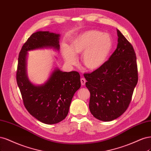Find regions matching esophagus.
<instances>
[{
  "mask_svg": "<svg viewBox=\"0 0 151 151\" xmlns=\"http://www.w3.org/2000/svg\"><path fill=\"white\" fill-rule=\"evenodd\" d=\"M80 81H81V85L84 86V85H85L86 80L84 78H81L80 79Z\"/></svg>",
  "mask_w": 151,
  "mask_h": 151,
  "instance_id": "esophagus-1",
  "label": "esophagus"
}]
</instances>
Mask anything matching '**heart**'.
<instances>
[{
  "label": "heart",
  "mask_w": 151,
  "mask_h": 151,
  "mask_svg": "<svg viewBox=\"0 0 151 151\" xmlns=\"http://www.w3.org/2000/svg\"><path fill=\"white\" fill-rule=\"evenodd\" d=\"M112 39L108 33L91 30L74 37L70 46L63 45L62 54L70 65L77 63L75 55H81V63L86 69L95 70L103 66L112 49Z\"/></svg>",
  "instance_id": "heart-1"
}]
</instances>
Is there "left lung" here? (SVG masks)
I'll return each instance as SVG.
<instances>
[{"label":"left lung","instance_id":"obj_1","mask_svg":"<svg viewBox=\"0 0 151 151\" xmlns=\"http://www.w3.org/2000/svg\"><path fill=\"white\" fill-rule=\"evenodd\" d=\"M117 46L109 60L91 73L84 75L90 92L89 109L95 117L109 122L127 110L138 81L135 52L116 29Z\"/></svg>","mask_w":151,"mask_h":151}]
</instances>
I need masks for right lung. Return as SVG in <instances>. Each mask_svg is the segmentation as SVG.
I'll use <instances>...</instances> for the list:
<instances>
[{
    "label": "right lung",
    "mask_w": 151,
    "mask_h": 151,
    "mask_svg": "<svg viewBox=\"0 0 151 151\" xmlns=\"http://www.w3.org/2000/svg\"><path fill=\"white\" fill-rule=\"evenodd\" d=\"M60 34L37 31L29 37L19 52L16 80L24 106L34 117L46 124L64 120L75 92L81 86L77 71L65 72L55 67L47 80L36 85L27 73L28 51L41 49L60 51Z\"/></svg>",
    "instance_id": "obj_1"
}]
</instances>
